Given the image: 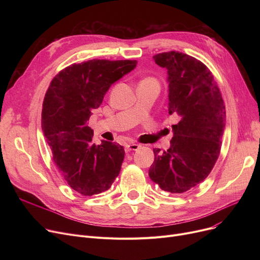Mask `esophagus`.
Wrapping results in <instances>:
<instances>
[{
    "label": "esophagus",
    "instance_id": "esophagus-1",
    "mask_svg": "<svg viewBox=\"0 0 260 260\" xmlns=\"http://www.w3.org/2000/svg\"><path fill=\"white\" fill-rule=\"evenodd\" d=\"M140 147V144L137 143H129L125 146L126 152H132V151H137V149Z\"/></svg>",
    "mask_w": 260,
    "mask_h": 260
}]
</instances>
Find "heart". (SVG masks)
Masks as SVG:
<instances>
[{"mask_svg":"<svg viewBox=\"0 0 260 260\" xmlns=\"http://www.w3.org/2000/svg\"><path fill=\"white\" fill-rule=\"evenodd\" d=\"M143 81H148V82H155V83H157V81H156L155 79H153V78H146V79H144Z\"/></svg>","mask_w":260,"mask_h":260,"instance_id":"b5f03b06","label":"heart"}]
</instances>
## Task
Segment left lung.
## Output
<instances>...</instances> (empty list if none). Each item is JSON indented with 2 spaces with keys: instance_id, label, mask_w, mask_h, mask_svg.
<instances>
[{
  "instance_id": "left-lung-1",
  "label": "left lung",
  "mask_w": 260,
  "mask_h": 260,
  "mask_svg": "<svg viewBox=\"0 0 260 260\" xmlns=\"http://www.w3.org/2000/svg\"><path fill=\"white\" fill-rule=\"evenodd\" d=\"M154 61L168 71L169 115L172 125L168 151L154 148L148 175L161 189L181 194L209 176L219 156L225 128V107L209 68L188 54L169 51Z\"/></svg>"
}]
</instances>
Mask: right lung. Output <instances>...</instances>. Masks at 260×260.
<instances>
[{
  "mask_svg": "<svg viewBox=\"0 0 260 260\" xmlns=\"http://www.w3.org/2000/svg\"><path fill=\"white\" fill-rule=\"evenodd\" d=\"M136 60H89L64 68L53 78L42 109V131L53 161L73 189L100 194L118 177L124 148L102 140L92 143L87 121L115 82L137 66Z\"/></svg>",
  "mask_w": 260,
  "mask_h": 260,
  "instance_id": "obj_1",
  "label": "right lung"
}]
</instances>
